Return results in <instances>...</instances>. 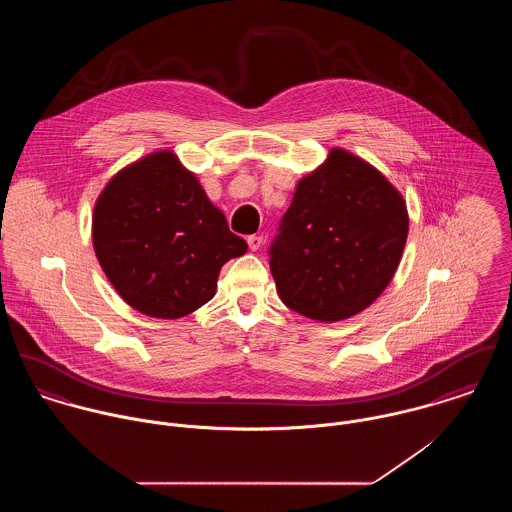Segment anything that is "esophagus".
<instances>
[{
    "instance_id": "esophagus-1",
    "label": "esophagus",
    "mask_w": 512,
    "mask_h": 512,
    "mask_svg": "<svg viewBox=\"0 0 512 512\" xmlns=\"http://www.w3.org/2000/svg\"><path fill=\"white\" fill-rule=\"evenodd\" d=\"M246 242H248V248H250L252 252H256V250L262 246V236H258V234H250V236L246 238Z\"/></svg>"
}]
</instances>
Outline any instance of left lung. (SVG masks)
I'll list each match as a JSON object with an SVG mask.
<instances>
[{
    "mask_svg": "<svg viewBox=\"0 0 512 512\" xmlns=\"http://www.w3.org/2000/svg\"><path fill=\"white\" fill-rule=\"evenodd\" d=\"M406 238L400 191L359 155L333 147L299 179L270 246L276 290L313 321L349 319L386 290Z\"/></svg>",
    "mask_w": 512,
    "mask_h": 512,
    "instance_id": "obj_1",
    "label": "left lung"
}]
</instances>
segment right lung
Segmentation results:
<instances>
[{
    "label": "right lung",
    "instance_id": "add662e5",
    "mask_svg": "<svg viewBox=\"0 0 512 512\" xmlns=\"http://www.w3.org/2000/svg\"><path fill=\"white\" fill-rule=\"evenodd\" d=\"M92 244L120 297L157 319L185 317L213 299L220 268L248 248L169 149L106 183L94 205Z\"/></svg>",
    "mask_w": 512,
    "mask_h": 512
}]
</instances>
